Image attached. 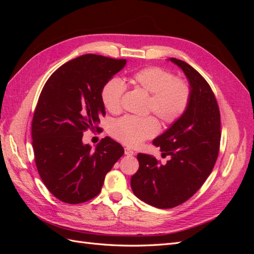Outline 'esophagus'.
<instances>
[{"label":"esophagus","instance_id":"34e87169","mask_svg":"<svg viewBox=\"0 0 254 254\" xmlns=\"http://www.w3.org/2000/svg\"><path fill=\"white\" fill-rule=\"evenodd\" d=\"M125 155H126V156H129V157H131V156L134 155V152H133L132 149H130V148L126 147V148H125Z\"/></svg>","mask_w":254,"mask_h":254}]
</instances>
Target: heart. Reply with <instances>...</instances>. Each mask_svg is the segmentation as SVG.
Wrapping results in <instances>:
<instances>
[{
	"label": "heart",
	"mask_w": 254,
	"mask_h": 254,
	"mask_svg": "<svg viewBox=\"0 0 254 254\" xmlns=\"http://www.w3.org/2000/svg\"><path fill=\"white\" fill-rule=\"evenodd\" d=\"M129 81L149 95L148 110L155 113L164 124H172L188 109L191 90L183 79L174 78L172 73L158 66H149L133 73ZM124 84L119 78L106 82L102 90V101L106 109L117 113L121 110ZM159 131L155 118H137L126 115L115 121L110 132L120 142L128 146H137L144 140L150 139Z\"/></svg>",
	"instance_id": "heart-1"
}]
</instances>
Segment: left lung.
Instances as JSON below:
<instances>
[{"mask_svg":"<svg viewBox=\"0 0 254 254\" xmlns=\"http://www.w3.org/2000/svg\"><path fill=\"white\" fill-rule=\"evenodd\" d=\"M168 61L179 66L191 90L188 109L152 141L166 164L147 153H137L140 167L131 177L133 194L152 206L171 209L187 201L201 188L216 162L220 143V114L209 83L182 60Z\"/></svg>","mask_w":254,"mask_h":254,"instance_id":"1","label":"left lung"}]
</instances>
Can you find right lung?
<instances>
[{
    "label": "right lung",
    "mask_w": 254,
    "mask_h": 254,
    "mask_svg": "<svg viewBox=\"0 0 254 254\" xmlns=\"http://www.w3.org/2000/svg\"><path fill=\"white\" fill-rule=\"evenodd\" d=\"M126 64L87 54L61 65L44 84L33 118V147L38 173L61 201L77 204L97 196L107 173L124 155L109 136L92 151L82 135L98 128L106 115L102 90Z\"/></svg>",
    "instance_id": "obj_1"
}]
</instances>
